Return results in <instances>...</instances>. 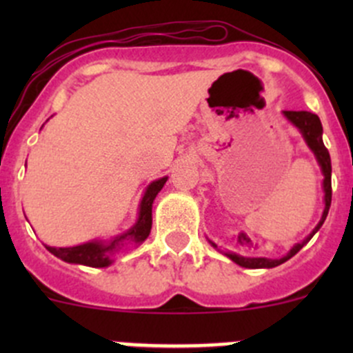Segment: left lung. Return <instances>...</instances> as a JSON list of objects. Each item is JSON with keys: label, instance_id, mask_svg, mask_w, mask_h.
<instances>
[{"label": "left lung", "instance_id": "obj_1", "mask_svg": "<svg viewBox=\"0 0 353 353\" xmlns=\"http://www.w3.org/2000/svg\"><path fill=\"white\" fill-rule=\"evenodd\" d=\"M283 114H285L288 121H292V123H294L295 126H297L299 130H301V133L304 134L305 141H307L309 148H311V150L314 152L316 159H318L319 165H321L323 174H325V181H323V186H325V212H323L321 222H319L318 227H316V229L312 230L311 236L305 237L304 243L294 245V248L290 249V252H288L287 256H283L282 259L243 258V256H237V254H232V252H227V256H229V258L232 259L234 263H237V265L244 266V268H273V266L282 265V263H285L287 259H290L292 256L297 254V252L301 251L302 248H304V244L309 243V241H311V237L314 236L316 232H318L319 227H321L323 222H325V220H326V215H328V210H330V206H331V159H330L328 148H326L325 143H323V126H321V121H319V117L316 116V114L307 112V110H285V112H283ZM213 248H216V245L213 244Z\"/></svg>", "mask_w": 353, "mask_h": 353}]
</instances>
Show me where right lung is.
Masks as SVG:
<instances>
[{
  "label": "right lung",
  "instance_id": "obj_1",
  "mask_svg": "<svg viewBox=\"0 0 353 353\" xmlns=\"http://www.w3.org/2000/svg\"><path fill=\"white\" fill-rule=\"evenodd\" d=\"M165 181L167 177H162V179L154 181L148 186L147 193L141 199L140 219H138L137 225L128 230L126 234H123V236L114 237L108 244L87 243L74 245V248H51V245H46V248L49 249V252H52V254L58 256L66 263H78V265L92 266V268L109 266L112 263V256L119 252L124 245L130 243H143L148 237L152 229V203H154L159 191L163 188Z\"/></svg>",
  "mask_w": 353,
  "mask_h": 353
}]
</instances>
